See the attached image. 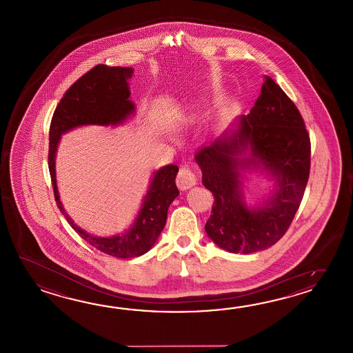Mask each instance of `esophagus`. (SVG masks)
<instances>
[{
    "mask_svg": "<svg viewBox=\"0 0 353 353\" xmlns=\"http://www.w3.org/2000/svg\"><path fill=\"white\" fill-rule=\"evenodd\" d=\"M195 184H196V175L194 172L188 166L180 168L179 173L176 176V185L181 190H185L189 188L194 187Z\"/></svg>",
    "mask_w": 353,
    "mask_h": 353,
    "instance_id": "1",
    "label": "esophagus"
}]
</instances>
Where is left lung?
I'll list each match as a JSON object with an SVG mask.
<instances>
[{"mask_svg": "<svg viewBox=\"0 0 353 353\" xmlns=\"http://www.w3.org/2000/svg\"><path fill=\"white\" fill-rule=\"evenodd\" d=\"M202 183L214 196L205 232L218 248L252 254L275 245L293 221L310 170V139L293 101L270 77L239 128L195 154ZM260 170L277 185L269 200L248 208L241 173Z\"/></svg>", "mask_w": 353, "mask_h": 353, "instance_id": "obj_1", "label": "left lung"}]
</instances>
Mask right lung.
<instances>
[{
	"label": "right lung",
	"instance_id": "right-lung-1",
	"mask_svg": "<svg viewBox=\"0 0 353 353\" xmlns=\"http://www.w3.org/2000/svg\"><path fill=\"white\" fill-rule=\"evenodd\" d=\"M132 74V68L107 67L105 64L92 68L64 93L55 108L49 131L48 165L58 208L83 240L107 255L120 259L143 255L155 245L165 227L168 210L179 195L175 184L178 166H163L154 173L141 210L126 232L99 237L75 225L63 208L57 187L55 157L60 137L68 131L87 125L116 126L134 114L135 105L130 101L128 82Z\"/></svg>",
	"mask_w": 353,
	"mask_h": 353
}]
</instances>
